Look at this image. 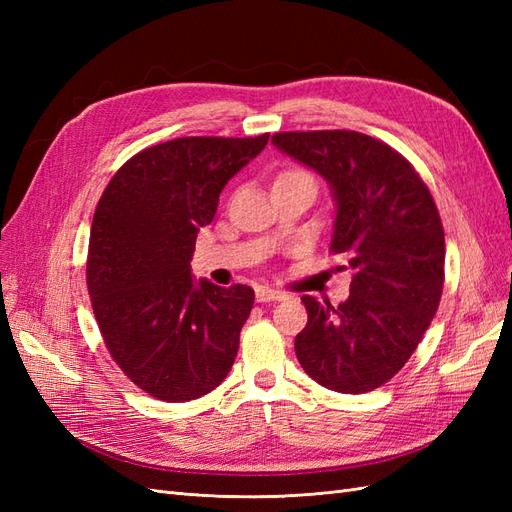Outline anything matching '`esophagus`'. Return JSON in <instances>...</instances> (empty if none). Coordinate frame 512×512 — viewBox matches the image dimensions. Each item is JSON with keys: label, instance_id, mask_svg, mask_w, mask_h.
Wrapping results in <instances>:
<instances>
[{"label": "esophagus", "instance_id": "obj_1", "mask_svg": "<svg viewBox=\"0 0 512 512\" xmlns=\"http://www.w3.org/2000/svg\"><path fill=\"white\" fill-rule=\"evenodd\" d=\"M256 299L260 303H267V301H282L286 299V294L282 290H275V288H267V286H260L256 288Z\"/></svg>", "mask_w": 512, "mask_h": 512}]
</instances>
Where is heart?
I'll use <instances>...</instances> for the list:
<instances>
[{
  "mask_svg": "<svg viewBox=\"0 0 512 512\" xmlns=\"http://www.w3.org/2000/svg\"><path fill=\"white\" fill-rule=\"evenodd\" d=\"M280 177H305V179H312V175H309L307 170H303V168H288V170H284Z\"/></svg>",
  "mask_w": 512,
  "mask_h": 512,
  "instance_id": "heart-1",
  "label": "heart"
}]
</instances>
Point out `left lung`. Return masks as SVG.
Instances as JSON below:
<instances>
[{
	"mask_svg": "<svg viewBox=\"0 0 512 512\" xmlns=\"http://www.w3.org/2000/svg\"><path fill=\"white\" fill-rule=\"evenodd\" d=\"M273 145L331 183L337 215L333 254L354 271L350 297L333 307L301 297L305 329L294 352L305 374L359 395L408 363L438 312L444 228L427 183L378 138L354 130L277 132Z\"/></svg>",
	"mask_w": 512,
	"mask_h": 512,
	"instance_id": "8db88e82",
	"label": "left lung"
}]
</instances>
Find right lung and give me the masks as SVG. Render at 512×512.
I'll use <instances>...</instances> for the list:
<instances>
[{
    "instance_id": "add662e5",
    "label": "right lung",
    "mask_w": 512,
    "mask_h": 512,
    "mask_svg": "<svg viewBox=\"0 0 512 512\" xmlns=\"http://www.w3.org/2000/svg\"><path fill=\"white\" fill-rule=\"evenodd\" d=\"M267 141L183 136L147 147L98 200L87 252L91 307L108 354L151 397H203L235 363L254 290L194 284L190 260L224 185Z\"/></svg>"
}]
</instances>
